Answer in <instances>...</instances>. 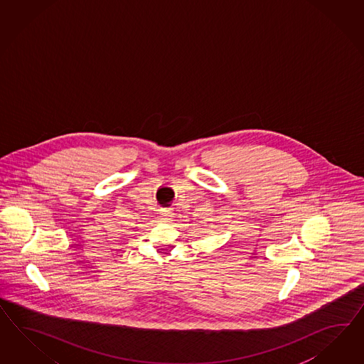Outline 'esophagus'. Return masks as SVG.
Returning <instances> with one entry per match:
<instances>
[{
    "mask_svg": "<svg viewBox=\"0 0 364 364\" xmlns=\"http://www.w3.org/2000/svg\"><path fill=\"white\" fill-rule=\"evenodd\" d=\"M160 217H161V220H163L164 223H169V221L172 220V210H161Z\"/></svg>",
    "mask_w": 364,
    "mask_h": 364,
    "instance_id": "esophagus-1",
    "label": "esophagus"
}]
</instances>
